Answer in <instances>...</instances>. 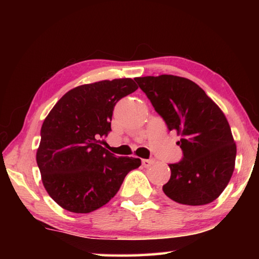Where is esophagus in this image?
<instances>
[{"label":"esophagus","mask_w":259,"mask_h":259,"mask_svg":"<svg viewBox=\"0 0 259 259\" xmlns=\"http://www.w3.org/2000/svg\"><path fill=\"white\" fill-rule=\"evenodd\" d=\"M155 160L154 159H143L142 160V163L143 165L145 166V168H148V166H151L153 163H154Z\"/></svg>","instance_id":"34e87169"}]
</instances>
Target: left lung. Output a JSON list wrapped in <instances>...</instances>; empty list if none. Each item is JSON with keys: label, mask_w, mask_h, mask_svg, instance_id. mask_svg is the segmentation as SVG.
<instances>
[{"label": "left lung", "mask_w": 259, "mask_h": 259, "mask_svg": "<svg viewBox=\"0 0 259 259\" xmlns=\"http://www.w3.org/2000/svg\"><path fill=\"white\" fill-rule=\"evenodd\" d=\"M169 131L182 136V160L170 163L162 190L175 202L203 205L216 200L234 171L236 146L224 113L201 88L174 75L136 77Z\"/></svg>", "instance_id": "8db88e82"}]
</instances>
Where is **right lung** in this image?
Segmentation results:
<instances>
[{
	"instance_id": "right-lung-1",
	"label": "right lung",
	"mask_w": 259,
	"mask_h": 259,
	"mask_svg": "<svg viewBox=\"0 0 259 259\" xmlns=\"http://www.w3.org/2000/svg\"><path fill=\"white\" fill-rule=\"evenodd\" d=\"M138 89L131 78L74 88L48 114L36 162L47 192L61 208L88 213L111 200L142 161L99 145L111 133L114 106Z\"/></svg>"
}]
</instances>
